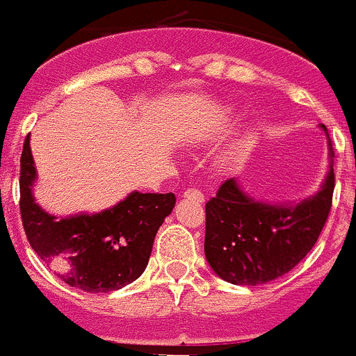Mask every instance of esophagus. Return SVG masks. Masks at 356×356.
Masks as SVG:
<instances>
[{
  "label": "esophagus",
  "mask_w": 356,
  "mask_h": 356,
  "mask_svg": "<svg viewBox=\"0 0 356 356\" xmlns=\"http://www.w3.org/2000/svg\"><path fill=\"white\" fill-rule=\"evenodd\" d=\"M182 197H186V200H194V201H197V203H204V196L200 189L189 188L188 191H184Z\"/></svg>",
  "instance_id": "1"
}]
</instances>
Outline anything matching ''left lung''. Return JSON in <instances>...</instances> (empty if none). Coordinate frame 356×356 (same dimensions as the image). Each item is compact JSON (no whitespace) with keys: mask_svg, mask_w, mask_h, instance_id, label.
Segmentation results:
<instances>
[{"mask_svg":"<svg viewBox=\"0 0 356 356\" xmlns=\"http://www.w3.org/2000/svg\"><path fill=\"white\" fill-rule=\"evenodd\" d=\"M329 170L317 193L298 203H268L242 189L235 177L207 203L204 256L234 285H263L286 275L309 254L326 223L334 191V152L326 126Z\"/></svg>","mask_w":356,"mask_h":356,"instance_id":"obj_1","label":"left lung"}]
</instances>
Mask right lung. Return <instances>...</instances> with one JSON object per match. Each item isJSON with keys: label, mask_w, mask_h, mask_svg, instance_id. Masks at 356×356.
Wrapping results in <instances>:
<instances>
[{"label": "right lung", "mask_w": 356, "mask_h": 356, "mask_svg": "<svg viewBox=\"0 0 356 356\" xmlns=\"http://www.w3.org/2000/svg\"><path fill=\"white\" fill-rule=\"evenodd\" d=\"M35 181L29 134L20 159L22 222L32 249L58 278L88 293H107L143 275L174 194L133 191L99 213L56 216L35 203Z\"/></svg>", "instance_id": "add662e5"}]
</instances>
